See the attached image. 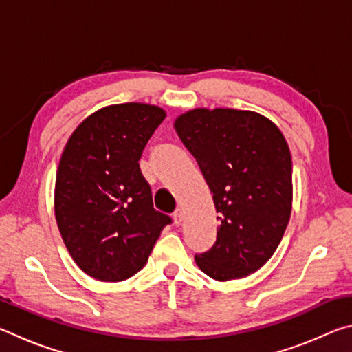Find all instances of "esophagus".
Here are the masks:
<instances>
[{
    "mask_svg": "<svg viewBox=\"0 0 352 352\" xmlns=\"http://www.w3.org/2000/svg\"><path fill=\"white\" fill-rule=\"evenodd\" d=\"M183 217H184L183 210H182V208H178V210L174 212V222H175V225H182Z\"/></svg>",
    "mask_w": 352,
    "mask_h": 352,
    "instance_id": "1",
    "label": "esophagus"
}]
</instances>
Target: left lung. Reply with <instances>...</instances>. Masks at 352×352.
<instances>
[{
	"instance_id": "obj_1",
	"label": "left lung",
	"mask_w": 352,
	"mask_h": 352,
	"mask_svg": "<svg viewBox=\"0 0 352 352\" xmlns=\"http://www.w3.org/2000/svg\"><path fill=\"white\" fill-rule=\"evenodd\" d=\"M175 130L219 212L216 242L195 254L200 270L217 281L259 270L281 242L292 211V157L281 130L258 113L231 109L188 111Z\"/></svg>"
}]
</instances>
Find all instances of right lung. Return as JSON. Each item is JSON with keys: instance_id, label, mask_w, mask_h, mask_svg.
Instances as JSON below:
<instances>
[{"instance_id": "1", "label": "right lung", "mask_w": 352, "mask_h": 352, "mask_svg": "<svg viewBox=\"0 0 352 352\" xmlns=\"http://www.w3.org/2000/svg\"><path fill=\"white\" fill-rule=\"evenodd\" d=\"M164 118L155 105H111L87 118L65 146L56 220L76 264L99 281H124L138 273L172 223L153 208L138 163Z\"/></svg>"}]
</instances>
